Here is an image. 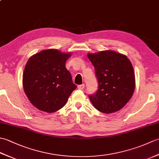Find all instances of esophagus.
Returning a JSON list of instances; mask_svg holds the SVG:
<instances>
[{
  "instance_id": "34e87169",
  "label": "esophagus",
  "mask_w": 159,
  "mask_h": 159,
  "mask_svg": "<svg viewBox=\"0 0 159 159\" xmlns=\"http://www.w3.org/2000/svg\"><path fill=\"white\" fill-rule=\"evenodd\" d=\"M84 88H85V84H82V85L78 86V89H83Z\"/></svg>"
}]
</instances>
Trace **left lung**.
<instances>
[{
    "instance_id": "1",
    "label": "left lung",
    "mask_w": 159,
    "mask_h": 159,
    "mask_svg": "<svg viewBox=\"0 0 159 159\" xmlns=\"http://www.w3.org/2000/svg\"><path fill=\"white\" fill-rule=\"evenodd\" d=\"M95 67L98 89L89 99L96 109L104 113L117 112L126 105L135 88L133 67L128 57L113 50L88 53Z\"/></svg>"
}]
</instances>
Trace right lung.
I'll return each mask as SVG.
<instances>
[{"label":"right lung","mask_w":159,"mask_h":159,"mask_svg":"<svg viewBox=\"0 0 159 159\" xmlns=\"http://www.w3.org/2000/svg\"><path fill=\"white\" fill-rule=\"evenodd\" d=\"M72 52L43 50L26 63L22 76L24 91L30 102L40 111L54 113L66 104L76 88L66 62Z\"/></svg>","instance_id":"1"}]
</instances>
